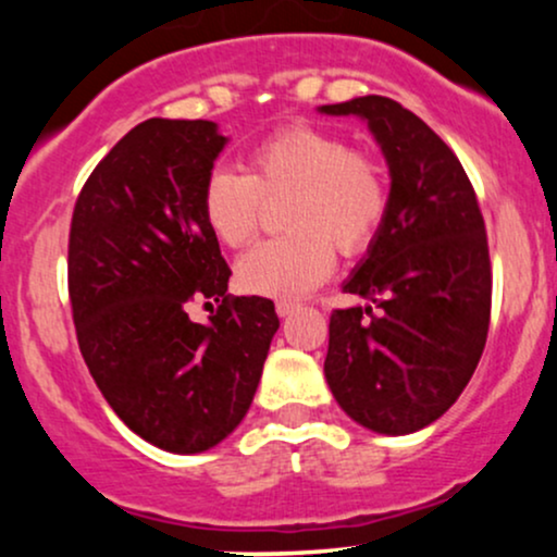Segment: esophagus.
Returning <instances> with one entry per match:
<instances>
[{
    "mask_svg": "<svg viewBox=\"0 0 557 557\" xmlns=\"http://www.w3.org/2000/svg\"><path fill=\"white\" fill-rule=\"evenodd\" d=\"M298 306H300L298 300H287V298H283V300H277V304H274V309H277L280 317H290V314H296Z\"/></svg>",
    "mask_w": 557,
    "mask_h": 557,
    "instance_id": "obj_1",
    "label": "esophagus"
}]
</instances>
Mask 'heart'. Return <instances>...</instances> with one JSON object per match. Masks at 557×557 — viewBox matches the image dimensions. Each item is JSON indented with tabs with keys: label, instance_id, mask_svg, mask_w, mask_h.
Returning <instances> with one entry per match:
<instances>
[{
	"label": "heart",
	"instance_id": "b5f03b06",
	"mask_svg": "<svg viewBox=\"0 0 557 557\" xmlns=\"http://www.w3.org/2000/svg\"><path fill=\"white\" fill-rule=\"evenodd\" d=\"M246 175L212 170L201 214L220 243L243 248L257 238L264 201H280L287 235L259 243L238 261L243 287L290 298L322 283L335 248L356 257L372 246L389 212V175L382 157L350 146L341 133L290 125L248 149Z\"/></svg>",
	"mask_w": 557,
	"mask_h": 557
}]
</instances>
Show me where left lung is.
<instances>
[{
	"label": "left lung",
	"instance_id": "obj_1",
	"mask_svg": "<svg viewBox=\"0 0 557 557\" xmlns=\"http://www.w3.org/2000/svg\"><path fill=\"white\" fill-rule=\"evenodd\" d=\"M322 112L367 117L393 175L385 225L343 287L375 311L332 314L324 374L359 424L417 432L456 403L487 343L492 267L476 190L450 146L398 101L359 96Z\"/></svg>",
	"mask_w": 557,
	"mask_h": 557
}]
</instances>
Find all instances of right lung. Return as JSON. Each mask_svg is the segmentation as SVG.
<instances>
[{
	"label": "right lung",
	"instance_id": "add662e5",
	"mask_svg": "<svg viewBox=\"0 0 557 557\" xmlns=\"http://www.w3.org/2000/svg\"><path fill=\"white\" fill-rule=\"evenodd\" d=\"M225 146L209 120L151 117L83 183L70 220L67 293L83 361L146 443L201 453L251 406L280 322L261 296H230V267L201 214ZM214 297L209 325L187 317Z\"/></svg>",
	"mask_w": 557,
	"mask_h": 557
}]
</instances>
